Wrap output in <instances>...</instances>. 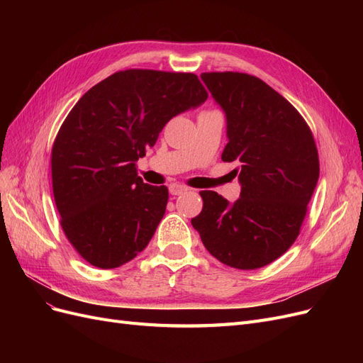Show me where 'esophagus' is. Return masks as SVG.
<instances>
[{
    "label": "esophagus",
    "mask_w": 363,
    "mask_h": 363,
    "mask_svg": "<svg viewBox=\"0 0 363 363\" xmlns=\"http://www.w3.org/2000/svg\"><path fill=\"white\" fill-rule=\"evenodd\" d=\"M186 191H189L188 186H183V184H179V183H172L169 184V194L171 195H180Z\"/></svg>",
    "instance_id": "esophagus-1"
}]
</instances>
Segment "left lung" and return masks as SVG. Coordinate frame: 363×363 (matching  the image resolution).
Returning a JSON list of instances; mask_svg holds the SVG:
<instances>
[{"label":"left lung","mask_w":363,"mask_h":363,"mask_svg":"<svg viewBox=\"0 0 363 363\" xmlns=\"http://www.w3.org/2000/svg\"><path fill=\"white\" fill-rule=\"evenodd\" d=\"M201 80L227 118L224 162H236L240 196L230 204L201 191L203 211L192 218L213 257L238 269L279 259L300 235L320 159L298 111L255 75L203 72Z\"/></svg>","instance_id":"1"}]
</instances>
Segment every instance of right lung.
<instances>
[{"label": "right lung", "mask_w": 363, "mask_h": 363, "mask_svg": "<svg viewBox=\"0 0 363 363\" xmlns=\"http://www.w3.org/2000/svg\"><path fill=\"white\" fill-rule=\"evenodd\" d=\"M206 100L195 74L125 69L72 107L51 150L52 194L63 233L86 262L118 268L148 245L168 188L144 183L136 162L171 118Z\"/></svg>", "instance_id": "obj_1"}]
</instances>
